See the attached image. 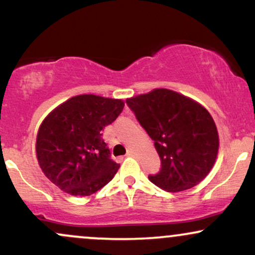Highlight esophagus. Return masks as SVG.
<instances>
[{"label":"esophagus","mask_w":255,"mask_h":255,"mask_svg":"<svg viewBox=\"0 0 255 255\" xmlns=\"http://www.w3.org/2000/svg\"><path fill=\"white\" fill-rule=\"evenodd\" d=\"M127 156L128 157H134V156H135V153H134V151H128Z\"/></svg>","instance_id":"obj_1"}]
</instances>
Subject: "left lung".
<instances>
[{
	"label": "left lung",
	"mask_w": 255,
	"mask_h": 255,
	"mask_svg": "<svg viewBox=\"0 0 255 255\" xmlns=\"http://www.w3.org/2000/svg\"><path fill=\"white\" fill-rule=\"evenodd\" d=\"M154 141L160 170L148 180L168 192L192 188L206 177L218 153V133L209 111L171 90L157 89L126 101Z\"/></svg>",
	"instance_id": "obj_1"
}]
</instances>
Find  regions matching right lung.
I'll return each mask as SVG.
<instances>
[{
    "instance_id": "obj_1",
    "label": "right lung",
    "mask_w": 255,
    "mask_h": 255,
    "mask_svg": "<svg viewBox=\"0 0 255 255\" xmlns=\"http://www.w3.org/2000/svg\"><path fill=\"white\" fill-rule=\"evenodd\" d=\"M121 99L75 96L52 110L38 130L36 152L46 177L71 195L86 197L109 183L120 164L102 130L124 110Z\"/></svg>"
}]
</instances>
